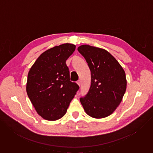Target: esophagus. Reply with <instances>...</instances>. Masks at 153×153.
Listing matches in <instances>:
<instances>
[{
    "label": "esophagus",
    "mask_w": 153,
    "mask_h": 153,
    "mask_svg": "<svg viewBox=\"0 0 153 153\" xmlns=\"http://www.w3.org/2000/svg\"><path fill=\"white\" fill-rule=\"evenodd\" d=\"M77 85L80 86V84H81V82H80V80H79V81H77Z\"/></svg>",
    "instance_id": "34e87169"
}]
</instances>
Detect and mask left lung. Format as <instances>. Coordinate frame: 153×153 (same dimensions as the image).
Masks as SVG:
<instances>
[{
    "mask_svg": "<svg viewBox=\"0 0 153 153\" xmlns=\"http://www.w3.org/2000/svg\"><path fill=\"white\" fill-rule=\"evenodd\" d=\"M77 50L91 71L90 90L80 101L85 113L95 119L111 115L120 105L126 90L125 72L118 61L106 50L83 45Z\"/></svg>",
    "mask_w": 153,
    "mask_h": 153,
    "instance_id": "left-lung-1",
    "label": "left lung"
}]
</instances>
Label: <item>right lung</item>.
I'll return each instance as SVG.
<instances>
[{"mask_svg": "<svg viewBox=\"0 0 153 153\" xmlns=\"http://www.w3.org/2000/svg\"><path fill=\"white\" fill-rule=\"evenodd\" d=\"M75 49L72 43L48 49L40 55L28 72V96L37 114L45 120L62 118L79 89L76 83L70 81L66 64Z\"/></svg>", "mask_w": 153, "mask_h": 153, "instance_id": "add662e5", "label": "right lung"}]
</instances>
